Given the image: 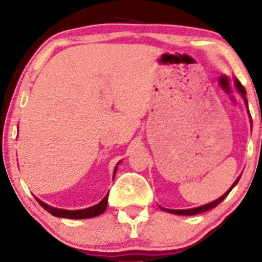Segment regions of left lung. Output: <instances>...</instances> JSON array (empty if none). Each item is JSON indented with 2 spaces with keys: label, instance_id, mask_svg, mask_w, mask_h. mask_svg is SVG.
I'll return each instance as SVG.
<instances>
[{
  "label": "left lung",
  "instance_id": "obj_1",
  "mask_svg": "<svg viewBox=\"0 0 262 262\" xmlns=\"http://www.w3.org/2000/svg\"><path fill=\"white\" fill-rule=\"evenodd\" d=\"M234 82H235V87H236V90H237V91H239L240 93H242V96H243V97H244V101H245V103L248 104V100H246V97H245V95H246V91H245L244 86H243L242 83H240V81L237 80V79L234 80ZM249 114H250V113H249ZM239 180H240V176L237 177V179L235 180V182H234L233 185H231V187H230L229 189H228L227 192H225V193L223 194V196H222V197H219L218 200L213 201L212 203L204 204V206L197 207V208H192V209H166V208H162V207H160V208H161L162 210H165V212L173 213V214H179V215H194V214H200V213L207 212V210H209V209L214 208L215 206H218V204L221 203L222 201H223L224 198L228 196V194H229V192L231 191V189H233L234 187H235V185H236L237 182H239Z\"/></svg>",
  "mask_w": 262,
  "mask_h": 262
}]
</instances>
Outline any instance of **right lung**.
Here are the masks:
<instances>
[{
	"label": "right lung",
	"instance_id": "right-lung-1",
	"mask_svg": "<svg viewBox=\"0 0 262 262\" xmlns=\"http://www.w3.org/2000/svg\"><path fill=\"white\" fill-rule=\"evenodd\" d=\"M119 164V162H118ZM116 171L117 167L114 169V175H116ZM114 179V176H113ZM39 204L45 210L53 214L54 217H59V218H68V219H86V218H93V217H97V215L102 214L107 208V202H108V194L103 200L101 201L100 203L96 204V206L90 207V208H85V209H79V210H66V209H59V208H54V207L48 206L41 201L37 200Z\"/></svg>",
	"mask_w": 262,
	"mask_h": 262
}]
</instances>
